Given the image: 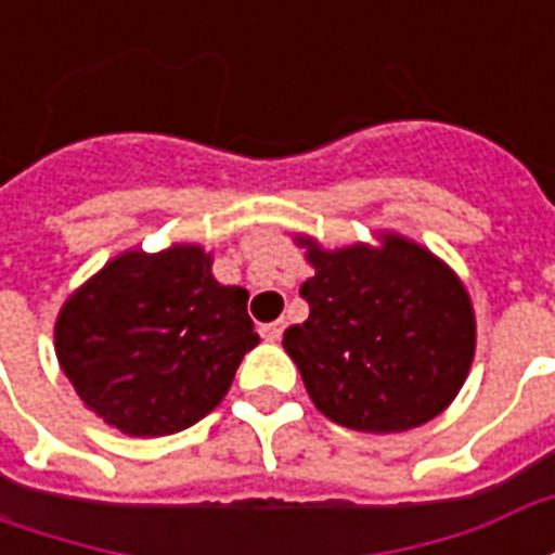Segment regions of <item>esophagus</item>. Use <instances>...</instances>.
<instances>
[{
	"label": "esophagus",
	"instance_id": "1",
	"mask_svg": "<svg viewBox=\"0 0 555 555\" xmlns=\"http://www.w3.org/2000/svg\"><path fill=\"white\" fill-rule=\"evenodd\" d=\"M282 333H285V321H273V324L261 326V338H264V341H279Z\"/></svg>",
	"mask_w": 555,
	"mask_h": 555
}]
</instances>
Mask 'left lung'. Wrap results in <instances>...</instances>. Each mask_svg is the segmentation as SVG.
<instances>
[{
	"label": "left lung",
	"instance_id": "left-lung-1",
	"mask_svg": "<svg viewBox=\"0 0 555 555\" xmlns=\"http://www.w3.org/2000/svg\"><path fill=\"white\" fill-rule=\"evenodd\" d=\"M306 243L309 321L282 345L314 408L372 434L416 428L449 408L476 350L473 306L452 270L396 234L384 249L321 253Z\"/></svg>",
	"mask_w": 555,
	"mask_h": 555
}]
</instances>
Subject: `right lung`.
Instances as JSON below:
<instances>
[{
	"label": "right lung",
	"mask_w": 555,
	"mask_h": 555,
	"mask_svg": "<svg viewBox=\"0 0 555 555\" xmlns=\"http://www.w3.org/2000/svg\"><path fill=\"white\" fill-rule=\"evenodd\" d=\"M246 288L219 285L210 255L125 253L65 302L55 357L77 396L130 437L195 425L258 345Z\"/></svg>",
	"instance_id": "add662e5"
}]
</instances>
